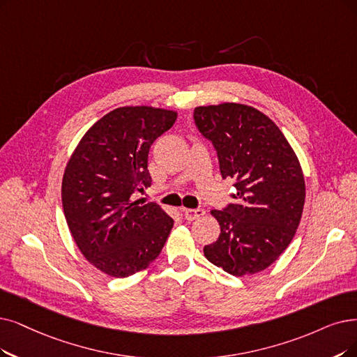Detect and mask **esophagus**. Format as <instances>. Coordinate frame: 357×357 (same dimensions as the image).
I'll return each instance as SVG.
<instances>
[{
	"label": "esophagus",
	"instance_id": "1",
	"mask_svg": "<svg viewBox=\"0 0 357 357\" xmlns=\"http://www.w3.org/2000/svg\"><path fill=\"white\" fill-rule=\"evenodd\" d=\"M183 213H184V217H186V220L193 221V220L201 218V217L204 215V213H205V211H204L202 208H195V209H192V208H184V209H183Z\"/></svg>",
	"mask_w": 357,
	"mask_h": 357
}]
</instances>
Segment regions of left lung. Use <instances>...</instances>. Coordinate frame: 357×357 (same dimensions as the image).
<instances>
[{"instance_id": "1", "label": "left lung", "mask_w": 357, "mask_h": 357, "mask_svg": "<svg viewBox=\"0 0 357 357\" xmlns=\"http://www.w3.org/2000/svg\"><path fill=\"white\" fill-rule=\"evenodd\" d=\"M193 119L217 151L222 178H233L236 188L234 204L211 211L221 233L204 253L231 275L259 273L287 249L301 222V164L275 123L252 107H197Z\"/></svg>"}]
</instances>
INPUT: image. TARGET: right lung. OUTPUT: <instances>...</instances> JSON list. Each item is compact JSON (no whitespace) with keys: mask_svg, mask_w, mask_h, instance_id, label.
Instances as JSON below:
<instances>
[{"mask_svg":"<svg viewBox=\"0 0 357 357\" xmlns=\"http://www.w3.org/2000/svg\"><path fill=\"white\" fill-rule=\"evenodd\" d=\"M177 112L117 108L86 132L66 167L61 199L77 248L102 273L124 278L161 253L174 220L155 202L135 201L151 186L148 155Z\"/></svg>","mask_w":357,"mask_h":357,"instance_id":"obj_1","label":"right lung"}]
</instances>
